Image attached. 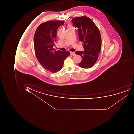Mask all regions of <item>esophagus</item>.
Wrapping results in <instances>:
<instances>
[{
    "instance_id": "34e87169",
    "label": "esophagus",
    "mask_w": 134,
    "mask_h": 134,
    "mask_svg": "<svg viewBox=\"0 0 134 134\" xmlns=\"http://www.w3.org/2000/svg\"><path fill=\"white\" fill-rule=\"evenodd\" d=\"M70 54L71 55H75V52H70Z\"/></svg>"
}]
</instances>
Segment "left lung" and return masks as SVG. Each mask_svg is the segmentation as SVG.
<instances>
[{"instance_id": "1", "label": "left lung", "mask_w": 134, "mask_h": 134, "mask_svg": "<svg viewBox=\"0 0 134 134\" xmlns=\"http://www.w3.org/2000/svg\"><path fill=\"white\" fill-rule=\"evenodd\" d=\"M72 22L78 28L79 39L83 43L84 49V51L76 52V54L82 58L79 66L82 68H90L97 61L101 51L102 38L99 31L93 20L86 16L73 18Z\"/></svg>"}]
</instances>
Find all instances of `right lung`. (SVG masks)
<instances>
[{
	"label": "right lung",
	"instance_id": "1",
	"mask_svg": "<svg viewBox=\"0 0 134 134\" xmlns=\"http://www.w3.org/2000/svg\"><path fill=\"white\" fill-rule=\"evenodd\" d=\"M64 23L61 20L42 23L38 26L35 34L34 45L36 58L41 65L51 72L60 70L64 60L70 55L68 51H56L53 48L56 42L57 29Z\"/></svg>",
	"mask_w": 134,
	"mask_h": 134
}]
</instances>
